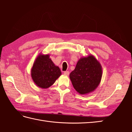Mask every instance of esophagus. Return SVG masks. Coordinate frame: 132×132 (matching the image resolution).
I'll use <instances>...</instances> for the list:
<instances>
[{"mask_svg":"<svg viewBox=\"0 0 132 132\" xmlns=\"http://www.w3.org/2000/svg\"><path fill=\"white\" fill-rule=\"evenodd\" d=\"M63 74H64V75H66V76H69V71H64V72H63Z\"/></svg>","mask_w":132,"mask_h":132,"instance_id":"obj_1","label":"esophagus"}]
</instances>
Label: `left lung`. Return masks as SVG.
I'll use <instances>...</instances> for the list:
<instances>
[{
  "mask_svg": "<svg viewBox=\"0 0 132 132\" xmlns=\"http://www.w3.org/2000/svg\"><path fill=\"white\" fill-rule=\"evenodd\" d=\"M102 77V67L94 55L80 58L75 69L70 74L74 89L80 95L95 90Z\"/></svg>",
  "mask_w": 132,
  "mask_h": 132,
  "instance_id": "left-lung-1",
  "label": "left lung"
}]
</instances>
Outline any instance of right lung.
<instances>
[{
  "label": "right lung",
  "instance_id": "1",
  "mask_svg": "<svg viewBox=\"0 0 132 132\" xmlns=\"http://www.w3.org/2000/svg\"><path fill=\"white\" fill-rule=\"evenodd\" d=\"M58 66L50 58V55L40 53L33 63L30 71L33 82L40 88L50 87L61 75Z\"/></svg>",
  "mask_w": 132,
  "mask_h": 132
}]
</instances>
